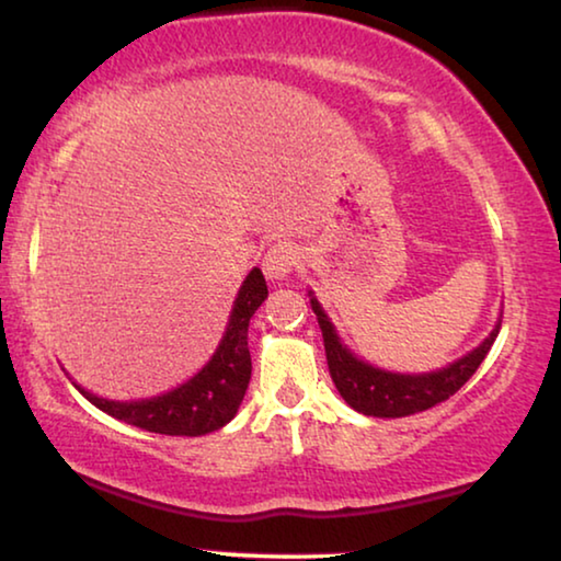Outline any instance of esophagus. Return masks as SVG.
<instances>
[{"label":"esophagus","instance_id":"esophagus-1","mask_svg":"<svg viewBox=\"0 0 561 561\" xmlns=\"http://www.w3.org/2000/svg\"><path fill=\"white\" fill-rule=\"evenodd\" d=\"M297 259V247L289 244V241H279V244L266 249V254L262 259V270L270 279H284L289 277L291 270H295Z\"/></svg>","mask_w":561,"mask_h":561}]
</instances>
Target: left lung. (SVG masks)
<instances>
[{
  "label": "left lung",
  "instance_id": "1",
  "mask_svg": "<svg viewBox=\"0 0 561 561\" xmlns=\"http://www.w3.org/2000/svg\"><path fill=\"white\" fill-rule=\"evenodd\" d=\"M312 309L320 322L322 337H324V353H328V365L334 388L340 390V396L347 400L350 408H355L363 415L375 417H403L448 400L454 392L466 386V380L479 370L483 357L489 355L491 345H494L496 334L501 330V322L481 342L473 353H468L461 360L454 365L443 367L438 373H425V375H398L386 373L378 367L367 365L350 353L342 345L337 332H334L328 314L322 312V307L312 299Z\"/></svg>",
  "mask_w": 561,
  "mask_h": 561
}]
</instances>
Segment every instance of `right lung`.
<instances>
[{
  "instance_id": "add662e5",
  "label": "right lung",
  "mask_w": 561,
  "mask_h": 561,
  "mask_svg": "<svg viewBox=\"0 0 561 561\" xmlns=\"http://www.w3.org/2000/svg\"><path fill=\"white\" fill-rule=\"evenodd\" d=\"M266 299V282L262 270L252 274L241 284L237 302L231 309V320L224 334L219 350L211 360L181 388L165 396L136 400V403H115V400L98 398L93 392L78 388L90 403L100 411L118 417L138 428L161 433V436H206L219 431L237 415L241 400L252 378V355L247 345L249 320Z\"/></svg>"
}]
</instances>
